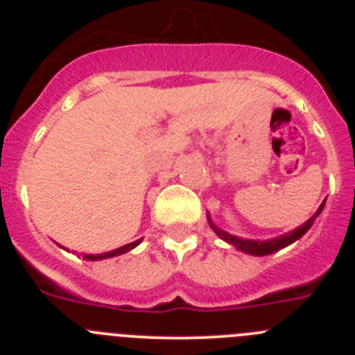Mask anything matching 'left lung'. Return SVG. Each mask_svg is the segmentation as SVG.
<instances>
[{
  "label": "left lung",
  "instance_id": "left-lung-1",
  "mask_svg": "<svg viewBox=\"0 0 355 355\" xmlns=\"http://www.w3.org/2000/svg\"><path fill=\"white\" fill-rule=\"evenodd\" d=\"M324 206H325V200L322 202V205H320V208L316 209V213L311 216V218H309V220H306L302 225H299V227L293 229V231H290V233H284L277 238H270V240H247V238L234 236V234L227 233V231H224V229L218 227V225L211 220L209 213H208V222H209V227L213 229V233H215L216 236L222 238V240L227 241V243H231L233 247H236V249L241 250V252L250 254V256H268V254L277 252V250L284 249V247L291 245V243L299 240V238H302L304 234L309 231V227L313 225V222L316 220V216L322 213Z\"/></svg>",
  "mask_w": 355,
  "mask_h": 355
}]
</instances>
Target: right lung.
I'll return each mask as SVG.
<instances>
[{
  "mask_svg": "<svg viewBox=\"0 0 355 355\" xmlns=\"http://www.w3.org/2000/svg\"><path fill=\"white\" fill-rule=\"evenodd\" d=\"M140 241H142V238L137 241H131V243H128V245H122L119 247V249L115 250H110V252H103V254H83V259H87V261H99V259H106V258H115V256H121V254H126L130 252L131 249H135V247L139 245ZM62 247V245H60ZM62 249H65V247H62ZM67 250V249H65Z\"/></svg>",
  "mask_w": 355,
  "mask_h": 355,
  "instance_id": "add662e5",
  "label": "right lung"
}]
</instances>
